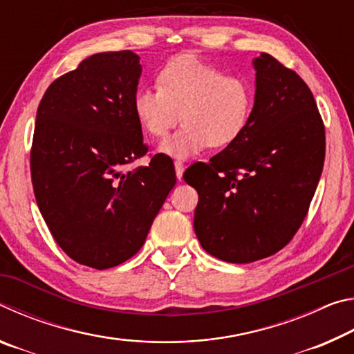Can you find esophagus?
<instances>
[{"label":"esophagus","instance_id":"34e87169","mask_svg":"<svg viewBox=\"0 0 354 354\" xmlns=\"http://www.w3.org/2000/svg\"><path fill=\"white\" fill-rule=\"evenodd\" d=\"M175 171H176V178L181 181L183 173H184V164L181 162V160H175Z\"/></svg>","mask_w":354,"mask_h":354}]
</instances>
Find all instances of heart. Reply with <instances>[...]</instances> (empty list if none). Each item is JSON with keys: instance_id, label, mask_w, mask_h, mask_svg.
<instances>
[{"instance_id": "1", "label": "heart", "mask_w": 354, "mask_h": 354, "mask_svg": "<svg viewBox=\"0 0 354 354\" xmlns=\"http://www.w3.org/2000/svg\"><path fill=\"white\" fill-rule=\"evenodd\" d=\"M254 92L247 77L227 75L194 55L170 59L158 73V88L140 87L133 109L142 129L162 137L181 117L183 127L167 137L159 151L187 159L209 145L227 147L247 129Z\"/></svg>"}]
</instances>
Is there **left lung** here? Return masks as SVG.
I'll return each instance as SVG.
<instances>
[{
    "label": "left lung",
    "instance_id": "obj_1",
    "mask_svg": "<svg viewBox=\"0 0 354 354\" xmlns=\"http://www.w3.org/2000/svg\"><path fill=\"white\" fill-rule=\"evenodd\" d=\"M253 67L245 133L184 173L198 192L194 227L201 247L231 263L263 259L292 241L325 162V127L306 82L267 53Z\"/></svg>",
    "mask_w": 354,
    "mask_h": 354
}]
</instances>
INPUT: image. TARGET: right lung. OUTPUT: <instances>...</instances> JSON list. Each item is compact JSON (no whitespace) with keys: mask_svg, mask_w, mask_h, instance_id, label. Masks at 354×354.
Returning <instances> with one entry per match:
<instances>
[{"mask_svg":"<svg viewBox=\"0 0 354 354\" xmlns=\"http://www.w3.org/2000/svg\"><path fill=\"white\" fill-rule=\"evenodd\" d=\"M142 75L133 51L84 59L46 88L31 149L34 195L48 230L82 266L104 270L145 243L175 187L169 156L147 153L133 98Z\"/></svg>","mask_w":354,"mask_h":354,"instance_id":"1","label":"right lung"}]
</instances>
